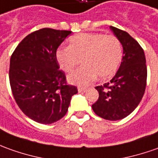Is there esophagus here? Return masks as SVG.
I'll list each match as a JSON object with an SVG mask.
<instances>
[{
  "instance_id": "esophagus-1",
  "label": "esophagus",
  "mask_w": 158,
  "mask_h": 158,
  "mask_svg": "<svg viewBox=\"0 0 158 158\" xmlns=\"http://www.w3.org/2000/svg\"><path fill=\"white\" fill-rule=\"evenodd\" d=\"M87 91V89L86 88H84V87H79L78 88V92L80 93H85Z\"/></svg>"
}]
</instances>
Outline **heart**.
Segmentation results:
<instances>
[{"label": "heart", "instance_id": "1", "mask_svg": "<svg viewBox=\"0 0 158 158\" xmlns=\"http://www.w3.org/2000/svg\"><path fill=\"white\" fill-rule=\"evenodd\" d=\"M55 58L65 73H70L82 59V68L68 76V81L77 85H87L98 78L107 79L117 73L123 58L119 40L100 33H83L69 39L68 48H58Z\"/></svg>", "mask_w": 158, "mask_h": 158}]
</instances>
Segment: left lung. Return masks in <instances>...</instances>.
I'll return each mask as SVG.
<instances>
[{"label": "left lung", "instance_id": "1", "mask_svg": "<svg viewBox=\"0 0 158 158\" xmlns=\"http://www.w3.org/2000/svg\"><path fill=\"white\" fill-rule=\"evenodd\" d=\"M110 28L122 44L124 56L110 82L95 87L99 96L92 107L102 118L116 121L130 115L139 105L146 87L147 67L138 41L125 31L111 26Z\"/></svg>", "mask_w": 158, "mask_h": 158}]
</instances>
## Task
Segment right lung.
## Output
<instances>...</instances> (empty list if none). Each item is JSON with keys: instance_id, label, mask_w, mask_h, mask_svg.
<instances>
[{"instance_id": "add662e5", "label": "right lung", "mask_w": 158, "mask_h": 158, "mask_svg": "<svg viewBox=\"0 0 158 158\" xmlns=\"http://www.w3.org/2000/svg\"><path fill=\"white\" fill-rule=\"evenodd\" d=\"M71 33L37 30L21 40L10 59L9 82L15 102L26 116L40 124L62 118L78 93L76 86L66 84L55 58L59 46Z\"/></svg>"}]
</instances>
